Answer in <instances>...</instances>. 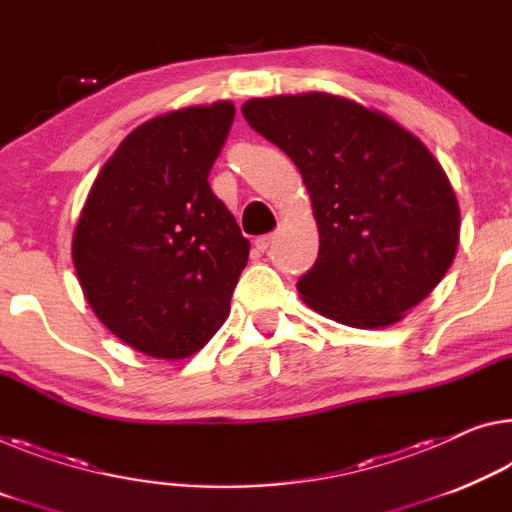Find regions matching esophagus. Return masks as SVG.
I'll return each mask as SVG.
<instances>
[{
	"mask_svg": "<svg viewBox=\"0 0 512 512\" xmlns=\"http://www.w3.org/2000/svg\"><path fill=\"white\" fill-rule=\"evenodd\" d=\"M272 235H261V238H256V242H254V247L258 249V251H261V254H265V251L267 249H270L272 247Z\"/></svg>",
	"mask_w": 512,
	"mask_h": 512,
	"instance_id": "esophagus-1",
	"label": "esophagus"
}]
</instances>
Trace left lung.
I'll use <instances>...</instances> for the list:
<instances>
[{"instance_id": "obj_1", "label": "left lung", "mask_w": 512, "mask_h": 512, "mask_svg": "<svg viewBox=\"0 0 512 512\" xmlns=\"http://www.w3.org/2000/svg\"><path fill=\"white\" fill-rule=\"evenodd\" d=\"M247 123L309 190L320 249L297 281L313 311L375 329L403 318L453 263L460 208L442 164L412 132L329 93L254 98Z\"/></svg>"}]
</instances>
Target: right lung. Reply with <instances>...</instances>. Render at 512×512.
Listing matches in <instances>:
<instances>
[{
    "mask_svg": "<svg viewBox=\"0 0 512 512\" xmlns=\"http://www.w3.org/2000/svg\"><path fill=\"white\" fill-rule=\"evenodd\" d=\"M231 102L139 125L93 183L73 238L86 302L109 332L157 359L199 352L231 311L249 240L208 174Z\"/></svg>",
    "mask_w": 512,
    "mask_h": 512,
    "instance_id": "add662e5",
    "label": "right lung"
}]
</instances>
